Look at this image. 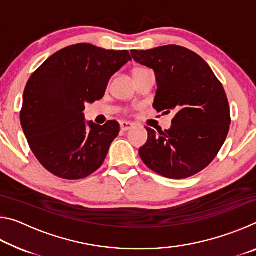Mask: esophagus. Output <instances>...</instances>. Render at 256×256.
<instances>
[{"label":"esophagus","instance_id":"esophagus-1","mask_svg":"<svg viewBox=\"0 0 256 256\" xmlns=\"http://www.w3.org/2000/svg\"><path fill=\"white\" fill-rule=\"evenodd\" d=\"M133 126H134V124L131 123V122H125V120H124V122H120V130H122V131H124V132L132 130Z\"/></svg>","mask_w":256,"mask_h":256}]
</instances>
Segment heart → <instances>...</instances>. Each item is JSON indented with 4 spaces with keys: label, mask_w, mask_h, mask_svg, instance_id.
I'll return each mask as SVG.
<instances>
[{
    "label": "heart",
    "mask_w": 256,
    "mask_h": 256,
    "mask_svg": "<svg viewBox=\"0 0 256 256\" xmlns=\"http://www.w3.org/2000/svg\"><path fill=\"white\" fill-rule=\"evenodd\" d=\"M136 70H138V68H136Z\"/></svg>",
    "instance_id": "b5f03b06"
}]
</instances>
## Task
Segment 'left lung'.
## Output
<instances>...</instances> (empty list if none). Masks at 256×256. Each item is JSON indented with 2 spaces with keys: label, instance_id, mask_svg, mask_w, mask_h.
<instances>
[{
  "label": "left lung",
  "instance_id": "8db88e82",
  "mask_svg": "<svg viewBox=\"0 0 256 256\" xmlns=\"http://www.w3.org/2000/svg\"><path fill=\"white\" fill-rule=\"evenodd\" d=\"M131 54L154 72V110L175 112L164 132L146 128L148 140L138 149L142 162L167 178L196 175L216 158L229 131L230 110L222 84L206 60L185 47L167 45Z\"/></svg>",
  "mask_w": 256,
  "mask_h": 256
}]
</instances>
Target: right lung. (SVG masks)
<instances>
[{
    "instance_id": "add662e5",
    "label": "right lung",
    "mask_w": 256,
    "mask_h": 256,
    "mask_svg": "<svg viewBox=\"0 0 256 256\" xmlns=\"http://www.w3.org/2000/svg\"><path fill=\"white\" fill-rule=\"evenodd\" d=\"M131 56L76 44L56 52L32 73L24 92L21 126L30 149L55 176L80 180L102 166L120 124L84 118V104L105 94L110 78Z\"/></svg>"
}]
</instances>
